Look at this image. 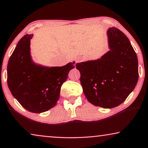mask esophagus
Segmentation results:
<instances>
[{
	"instance_id": "34e87169",
	"label": "esophagus",
	"mask_w": 148,
	"mask_h": 148,
	"mask_svg": "<svg viewBox=\"0 0 148 148\" xmlns=\"http://www.w3.org/2000/svg\"><path fill=\"white\" fill-rule=\"evenodd\" d=\"M82 58H81V57L77 58V60H76V63H77V62H81V61H82Z\"/></svg>"
}]
</instances>
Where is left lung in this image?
Masks as SVG:
<instances>
[{
	"mask_svg": "<svg viewBox=\"0 0 148 148\" xmlns=\"http://www.w3.org/2000/svg\"><path fill=\"white\" fill-rule=\"evenodd\" d=\"M107 34L110 50L100 59L77 63L76 68L89 102L111 108L122 104L136 86L138 60L123 32L113 27Z\"/></svg>",
	"mask_w": 148,
	"mask_h": 148,
	"instance_id": "left-lung-1",
	"label": "left lung"
}]
</instances>
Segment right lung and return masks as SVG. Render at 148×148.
<instances>
[{
  "label": "right lung",
  "instance_id": "add662e5",
  "mask_svg": "<svg viewBox=\"0 0 148 148\" xmlns=\"http://www.w3.org/2000/svg\"><path fill=\"white\" fill-rule=\"evenodd\" d=\"M26 34L18 42L7 64V84L13 96L26 110L46 112L54 107L60 96L62 84L75 62L62 66L36 65L30 56V39Z\"/></svg>",
  "mask_w": 148,
  "mask_h": 148
}]
</instances>
